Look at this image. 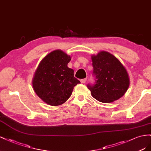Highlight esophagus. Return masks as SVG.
I'll list each match as a JSON object with an SVG mask.
<instances>
[{
    "label": "esophagus",
    "mask_w": 151,
    "mask_h": 151,
    "mask_svg": "<svg viewBox=\"0 0 151 151\" xmlns=\"http://www.w3.org/2000/svg\"><path fill=\"white\" fill-rule=\"evenodd\" d=\"M87 78H83V79H81V80H80V81H81V83H85L86 81H87Z\"/></svg>",
    "instance_id": "esophagus-1"
}]
</instances>
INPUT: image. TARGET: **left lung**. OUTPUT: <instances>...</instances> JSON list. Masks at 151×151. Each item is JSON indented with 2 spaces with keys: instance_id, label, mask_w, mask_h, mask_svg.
Here are the masks:
<instances>
[{
  "instance_id": "left-lung-1",
  "label": "left lung",
  "mask_w": 151,
  "mask_h": 151,
  "mask_svg": "<svg viewBox=\"0 0 151 151\" xmlns=\"http://www.w3.org/2000/svg\"><path fill=\"white\" fill-rule=\"evenodd\" d=\"M94 84L87 87L96 100L109 103L119 99L130 85L128 74L119 60L108 52L92 55Z\"/></svg>"
}]
</instances>
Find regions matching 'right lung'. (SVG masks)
Listing matches in <instances>:
<instances>
[{"instance_id":"obj_1","label":"right lung","mask_w":151,"mask_h":151,"mask_svg":"<svg viewBox=\"0 0 151 151\" xmlns=\"http://www.w3.org/2000/svg\"><path fill=\"white\" fill-rule=\"evenodd\" d=\"M71 57L61 50L51 52L38 65L32 81L34 91L46 104L59 106L65 102L80 81L68 67Z\"/></svg>"}]
</instances>
